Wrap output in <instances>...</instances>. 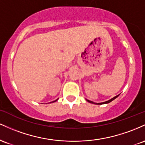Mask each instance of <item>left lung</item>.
Instances as JSON below:
<instances>
[{
    "instance_id": "obj_1",
    "label": "left lung",
    "mask_w": 145,
    "mask_h": 145,
    "mask_svg": "<svg viewBox=\"0 0 145 145\" xmlns=\"http://www.w3.org/2000/svg\"><path fill=\"white\" fill-rule=\"evenodd\" d=\"M120 94H118V95H117V96H116V97H113V98L112 99H110V100H108V101H105V102H103V103H94V102H93V101H90V100H88V99H86V100L88 102H89V103H94V104H96V105H103V104H106V103H110V102L111 101H112L113 100H114L115 99H116L117 97H118V96H119Z\"/></svg>"
}]
</instances>
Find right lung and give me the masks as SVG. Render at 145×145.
Returning <instances> with one entry per match:
<instances>
[{"mask_svg":"<svg viewBox=\"0 0 145 145\" xmlns=\"http://www.w3.org/2000/svg\"><path fill=\"white\" fill-rule=\"evenodd\" d=\"M57 100H58V99H56V100H55V101H52V102H53V103H54V102L57 101ZM52 102H51V103H52Z\"/></svg>","mask_w":145,"mask_h":145,"instance_id":"1","label":"right lung"}]
</instances>
